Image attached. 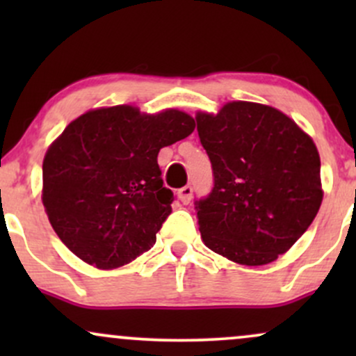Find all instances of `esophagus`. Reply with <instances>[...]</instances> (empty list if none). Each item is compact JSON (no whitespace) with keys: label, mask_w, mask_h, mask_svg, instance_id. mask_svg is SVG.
<instances>
[{"label":"esophagus","mask_w":356,"mask_h":356,"mask_svg":"<svg viewBox=\"0 0 356 356\" xmlns=\"http://www.w3.org/2000/svg\"><path fill=\"white\" fill-rule=\"evenodd\" d=\"M192 192H194L192 186H184L182 189L179 191V201H181L182 204H189L192 199Z\"/></svg>","instance_id":"34e87169"}]
</instances>
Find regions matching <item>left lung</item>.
<instances>
[{"label": "left lung", "instance_id": "obj_1", "mask_svg": "<svg viewBox=\"0 0 356 356\" xmlns=\"http://www.w3.org/2000/svg\"><path fill=\"white\" fill-rule=\"evenodd\" d=\"M214 187L195 201L207 248L263 266L284 254L323 201L320 154L288 115L268 105L229 102L218 115H195Z\"/></svg>", "mask_w": 356, "mask_h": 356}]
</instances>
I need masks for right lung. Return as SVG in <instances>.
<instances>
[{
  "instance_id": "obj_1",
  "label": "right lung",
  "mask_w": 356,
  "mask_h": 356,
  "mask_svg": "<svg viewBox=\"0 0 356 356\" xmlns=\"http://www.w3.org/2000/svg\"><path fill=\"white\" fill-rule=\"evenodd\" d=\"M194 129V118L181 110L145 115L130 105L73 120L43 159V206L61 243L100 269L149 251L174 201L159 150Z\"/></svg>"
}]
</instances>
